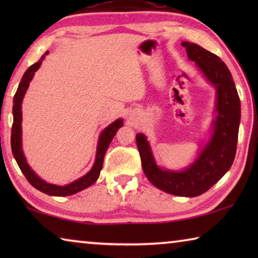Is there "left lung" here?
Segmentation results:
<instances>
[{
    "label": "left lung",
    "mask_w": 258,
    "mask_h": 258,
    "mask_svg": "<svg viewBox=\"0 0 258 258\" xmlns=\"http://www.w3.org/2000/svg\"><path fill=\"white\" fill-rule=\"evenodd\" d=\"M182 46L185 47L187 58L195 61L216 87L217 116L211 141L189 168L171 172L163 171L156 165L145 135L139 133L135 139L143 172L152 184L169 195L197 197L211 189L233 163L240 123V99L232 75L220 56L196 43L182 42Z\"/></svg>",
    "instance_id": "1"
}]
</instances>
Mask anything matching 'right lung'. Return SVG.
Wrapping results in <instances>:
<instances>
[{
    "label": "right lung",
    "instance_id": "right-lung-1",
    "mask_svg": "<svg viewBox=\"0 0 258 258\" xmlns=\"http://www.w3.org/2000/svg\"><path fill=\"white\" fill-rule=\"evenodd\" d=\"M47 53H49V52H45L37 62L32 64V66L25 72L24 76L19 83L18 89H17V92L14 97V108H12V110H14V124H12V130H11V149L17 164H18L21 172L24 173L25 177L27 178V181L30 183V184H32L34 187H36L37 190L44 192L46 195L63 197V196H71V195L76 194L78 191L84 190L87 186L92 185L93 183L98 180V177L100 175V171L102 169L104 154H106L108 147L110 145L112 138L115 137L116 132L124 124L121 119H117L116 121H113L111 125H109L108 127L101 133V135H100L95 163L93 165L92 169H91L86 175L78 178V180H76L75 182H72L71 184L64 185V186L50 184V183H46L45 181H43L42 178L38 177L36 174L30 169L27 161L25 159L23 149H21V102H23L24 95L28 89L29 82L32 81L35 72L40 68L42 60L44 59V56Z\"/></svg>",
    "mask_w": 258,
    "mask_h": 258
}]
</instances>
